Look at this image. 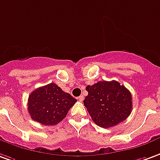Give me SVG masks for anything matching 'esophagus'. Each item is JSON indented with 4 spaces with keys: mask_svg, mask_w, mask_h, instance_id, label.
<instances>
[{
    "mask_svg": "<svg viewBox=\"0 0 160 160\" xmlns=\"http://www.w3.org/2000/svg\"><path fill=\"white\" fill-rule=\"evenodd\" d=\"M78 99L80 101V102H82V100H83V96H80V97H78Z\"/></svg>",
    "mask_w": 160,
    "mask_h": 160,
    "instance_id": "esophagus-1",
    "label": "esophagus"
}]
</instances>
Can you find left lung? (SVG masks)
<instances>
[{
	"label": "left lung",
	"mask_w": 160,
	"mask_h": 160,
	"mask_svg": "<svg viewBox=\"0 0 160 160\" xmlns=\"http://www.w3.org/2000/svg\"><path fill=\"white\" fill-rule=\"evenodd\" d=\"M83 104L91 119L100 127L110 128L123 122L132 109V94L117 81H100L86 87Z\"/></svg>",
	"instance_id": "1"
}]
</instances>
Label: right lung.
<instances>
[{"label":"right lung","instance_id":"obj_1","mask_svg":"<svg viewBox=\"0 0 160 160\" xmlns=\"http://www.w3.org/2000/svg\"><path fill=\"white\" fill-rule=\"evenodd\" d=\"M76 102L71 95L51 82L29 95L28 111L33 120L44 125H54L65 118Z\"/></svg>","mask_w":160,"mask_h":160}]
</instances>
